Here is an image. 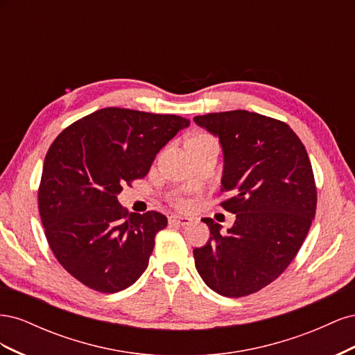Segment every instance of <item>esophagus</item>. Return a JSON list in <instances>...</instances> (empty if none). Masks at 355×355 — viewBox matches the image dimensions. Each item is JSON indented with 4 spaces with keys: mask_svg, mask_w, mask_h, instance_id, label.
Wrapping results in <instances>:
<instances>
[{
    "mask_svg": "<svg viewBox=\"0 0 355 355\" xmlns=\"http://www.w3.org/2000/svg\"><path fill=\"white\" fill-rule=\"evenodd\" d=\"M168 223L170 225H182V227H185V225L191 223V219L185 218V216H179V214H170Z\"/></svg>",
    "mask_w": 355,
    "mask_h": 355,
    "instance_id": "34e87169",
    "label": "esophagus"
}]
</instances>
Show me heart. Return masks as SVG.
Listing matches in <instances>:
<instances>
[{
    "instance_id": "1",
    "label": "heart",
    "mask_w": 355,
    "mask_h": 355,
    "mask_svg": "<svg viewBox=\"0 0 355 355\" xmlns=\"http://www.w3.org/2000/svg\"><path fill=\"white\" fill-rule=\"evenodd\" d=\"M198 137H209L207 135H198V136H196L194 139H198ZM179 204H180V206H184V201H178Z\"/></svg>"
}]
</instances>
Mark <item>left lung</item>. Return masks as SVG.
I'll use <instances>...</instances> for the list:
<instances>
[{
  "mask_svg": "<svg viewBox=\"0 0 355 355\" xmlns=\"http://www.w3.org/2000/svg\"><path fill=\"white\" fill-rule=\"evenodd\" d=\"M223 151L220 206L235 214L227 234L210 218L196 268L214 292L241 297L263 288L295 259L315 216L317 188L304 144L286 123L249 111L194 116Z\"/></svg>",
  "mask_w": 355,
  "mask_h": 355,
  "instance_id": "1",
  "label": "left lung"
}]
</instances>
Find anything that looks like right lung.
<instances>
[{"instance_id": "right-lung-1", "label": "right lung", "mask_w": 355, "mask_h": 355, "mask_svg": "<svg viewBox=\"0 0 355 355\" xmlns=\"http://www.w3.org/2000/svg\"><path fill=\"white\" fill-rule=\"evenodd\" d=\"M189 120L124 108H103L67 127L49 148L38 209L53 254L93 290L115 293L146 270L158 211L128 213L116 196L148 175L159 149Z\"/></svg>"}]
</instances>
